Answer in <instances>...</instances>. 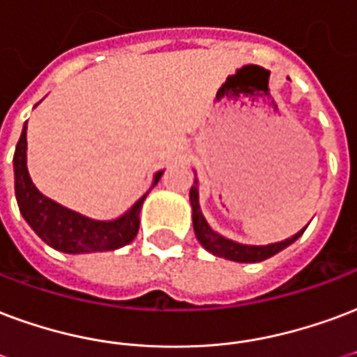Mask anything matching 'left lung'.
<instances>
[{
    "mask_svg": "<svg viewBox=\"0 0 357 357\" xmlns=\"http://www.w3.org/2000/svg\"><path fill=\"white\" fill-rule=\"evenodd\" d=\"M189 200H191L192 208V229H195V234H197V238H199V242L202 244V248L208 250L210 253H213V255H218V257H225V259L236 261V263H259V261L268 259V257H273V255H276L278 252H282L284 248L293 244L306 229L305 227L303 231H299L297 234H293L291 238L282 240V242H276V244H238V242H234V240H229L225 238V236L218 234L215 231H212V227L208 225V221H206L202 212H200L199 181H197V179H195V185L191 187V192H189Z\"/></svg>",
    "mask_w": 357,
    "mask_h": 357,
    "instance_id": "8db88e82",
    "label": "left lung"
}]
</instances>
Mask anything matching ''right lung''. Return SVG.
<instances>
[{"label": "right lung", "instance_id": "right-lung-1", "mask_svg": "<svg viewBox=\"0 0 357 357\" xmlns=\"http://www.w3.org/2000/svg\"><path fill=\"white\" fill-rule=\"evenodd\" d=\"M26 126L24 125L20 139H18L13 165H15V195H17L18 210L26 219V223L33 229L45 244L64 253H91L117 250L130 244L136 238L139 229V210L144 204V197L132 204L125 215L112 221H96L84 218L81 213L68 210L54 200L47 199L33 185L28 166H26ZM165 170L155 174L153 187L157 185Z\"/></svg>", "mask_w": 357, "mask_h": 357}]
</instances>
